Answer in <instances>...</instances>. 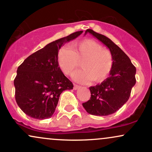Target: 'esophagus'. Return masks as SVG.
<instances>
[{
	"mask_svg": "<svg viewBox=\"0 0 152 152\" xmlns=\"http://www.w3.org/2000/svg\"><path fill=\"white\" fill-rule=\"evenodd\" d=\"M80 88V86H78V85H76V84H74V90H77L78 88Z\"/></svg>",
	"mask_w": 152,
	"mask_h": 152,
	"instance_id": "obj_1",
	"label": "esophagus"
}]
</instances>
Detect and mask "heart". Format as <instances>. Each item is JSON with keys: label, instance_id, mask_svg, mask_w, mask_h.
I'll use <instances>...</instances> for the list:
<instances>
[{"label": "heart", "instance_id": "heart-1", "mask_svg": "<svg viewBox=\"0 0 152 152\" xmlns=\"http://www.w3.org/2000/svg\"><path fill=\"white\" fill-rule=\"evenodd\" d=\"M81 62L82 70L76 73L74 79L80 83L104 81L109 76L114 58L109 50L91 39L72 43L69 48H64L58 54L60 69L66 75H72Z\"/></svg>", "mask_w": 152, "mask_h": 152}]
</instances>
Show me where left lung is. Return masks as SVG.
I'll return each instance as SVG.
<instances>
[{"label": "left lung", "instance_id": "obj_1", "mask_svg": "<svg viewBox=\"0 0 152 152\" xmlns=\"http://www.w3.org/2000/svg\"><path fill=\"white\" fill-rule=\"evenodd\" d=\"M89 33L109 48L114 58L110 76L100 84L91 86V98L83 103L88 114L108 116L114 114L129 100L132 88L136 83V68L128 56L109 38L91 29Z\"/></svg>", "mask_w": 152, "mask_h": 152}]
</instances>
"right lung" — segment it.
Masks as SVG:
<instances>
[{
    "label": "right lung",
    "mask_w": 152,
    "mask_h": 152,
    "mask_svg": "<svg viewBox=\"0 0 152 152\" xmlns=\"http://www.w3.org/2000/svg\"><path fill=\"white\" fill-rule=\"evenodd\" d=\"M83 31L48 43L29 56L18 66L14 79L15 98L20 109L31 118L46 119L55 112L61 94L73 89L72 82L58 66V50Z\"/></svg>",
    "instance_id": "right-lung-1"
}]
</instances>
